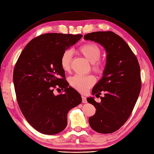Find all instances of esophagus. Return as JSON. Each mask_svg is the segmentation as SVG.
Listing matches in <instances>:
<instances>
[{"mask_svg": "<svg viewBox=\"0 0 154 154\" xmlns=\"http://www.w3.org/2000/svg\"><path fill=\"white\" fill-rule=\"evenodd\" d=\"M82 103H87V99H86V97L85 96H82Z\"/></svg>", "mask_w": 154, "mask_h": 154, "instance_id": "esophagus-1", "label": "esophagus"}]
</instances>
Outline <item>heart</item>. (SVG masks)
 Returning <instances> with one entry per match:
<instances>
[{
    "label": "heart",
    "mask_w": 154,
    "mask_h": 154,
    "mask_svg": "<svg viewBox=\"0 0 154 154\" xmlns=\"http://www.w3.org/2000/svg\"><path fill=\"white\" fill-rule=\"evenodd\" d=\"M78 51L91 63V69L97 74L100 75L104 72L105 63L100 58L101 50L99 46L91 42L85 43L78 48ZM73 53L72 50H66L63 51L60 59V65L65 72H69L71 68ZM95 77L92 75L80 76L75 75L69 78V84L71 87L78 91L85 93L94 85Z\"/></svg>",
    "instance_id": "b5f03b06"
}]
</instances>
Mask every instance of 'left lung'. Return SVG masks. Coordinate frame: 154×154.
<instances>
[{"mask_svg": "<svg viewBox=\"0 0 154 154\" xmlns=\"http://www.w3.org/2000/svg\"><path fill=\"white\" fill-rule=\"evenodd\" d=\"M84 38L101 44L107 53L103 76L92 89L93 95L100 97L103 91L104 97H100V103L93 97L87 99L97 110L89 118V125L97 133H114L130 117L139 95V63L129 45L114 32H93Z\"/></svg>", "mask_w": 154, "mask_h": 154, "instance_id": "1", "label": "left lung"}]
</instances>
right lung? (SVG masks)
Segmentation results:
<instances>
[{"mask_svg": "<svg viewBox=\"0 0 154 154\" xmlns=\"http://www.w3.org/2000/svg\"><path fill=\"white\" fill-rule=\"evenodd\" d=\"M82 35L47 33L33 38L22 51L14 69L16 99L22 114L34 129L45 134L65 129L67 114L82 103L80 93L69 87L60 65L63 51ZM61 88L64 94L55 96Z\"/></svg>", "mask_w": 154, "mask_h": 154, "instance_id": "obj_1", "label": "right lung"}]
</instances>
